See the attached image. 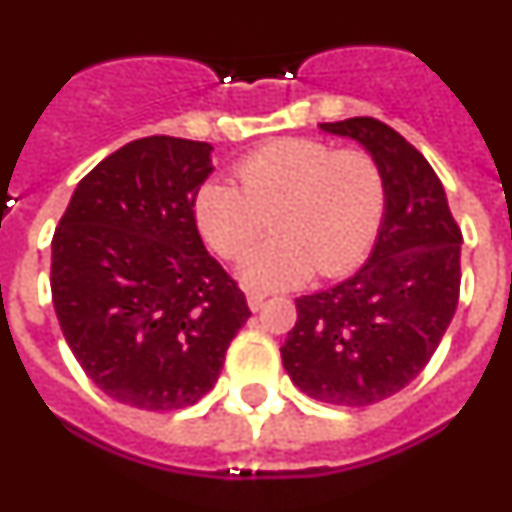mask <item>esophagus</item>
Returning a JSON list of instances; mask_svg holds the SVG:
<instances>
[{
	"label": "esophagus",
	"mask_w": 512,
	"mask_h": 512,
	"mask_svg": "<svg viewBox=\"0 0 512 512\" xmlns=\"http://www.w3.org/2000/svg\"><path fill=\"white\" fill-rule=\"evenodd\" d=\"M246 300H248V307H251V310L256 312L261 305H264L266 292H259V289H248V292H246Z\"/></svg>",
	"instance_id": "obj_1"
}]
</instances>
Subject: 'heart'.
Returning <instances> with one entry per match:
<instances>
[{
  "mask_svg": "<svg viewBox=\"0 0 512 512\" xmlns=\"http://www.w3.org/2000/svg\"><path fill=\"white\" fill-rule=\"evenodd\" d=\"M235 184L207 182L194 197V223L212 251L238 259L266 228L274 238L238 264L243 284L282 289L318 269L341 277L364 259L387 202L379 164L364 151H336L315 138H282L246 153Z\"/></svg>",
  "mask_w": 512,
  "mask_h": 512,
  "instance_id": "b5f03b06",
  "label": "heart"
}]
</instances>
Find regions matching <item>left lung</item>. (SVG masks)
<instances>
[{
    "mask_svg": "<svg viewBox=\"0 0 512 512\" xmlns=\"http://www.w3.org/2000/svg\"><path fill=\"white\" fill-rule=\"evenodd\" d=\"M382 169L387 202L366 264L297 300L282 364L297 390L364 408L408 387L428 364L459 302L461 230L431 164L374 117L320 122Z\"/></svg>",
    "mask_w": 512,
    "mask_h": 512,
    "instance_id": "8db88e82",
    "label": "left lung"
}]
</instances>
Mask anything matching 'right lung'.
<instances>
[{
	"label": "right lung",
	"instance_id": "1",
	"mask_svg": "<svg viewBox=\"0 0 512 512\" xmlns=\"http://www.w3.org/2000/svg\"><path fill=\"white\" fill-rule=\"evenodd\" d=\"M212 146L151 135L76 184L51 243L63 338L99 390L138 410H179L215 387L251 310L207 253L194 197Z\"/></svg>",
	"mask_w": 512,
	"mask_h": 512
}]
</instances>
